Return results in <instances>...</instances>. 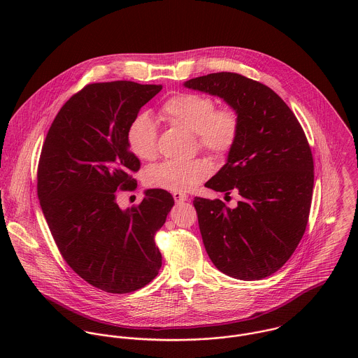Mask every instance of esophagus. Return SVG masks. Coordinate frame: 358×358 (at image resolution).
Here are the masks:
<instances>
[{
  "label": "esophagus",
  "mask_w": 358,
  "mask_h": 358,
  "mask_svg": "<svg viewBox=\"0 0 358 358\" xmlns=\"http://www.w3.org/2000/svg\"><path fill=\"white\" fill-rule=\"evenodd\" d=\"M173 199H175V201L179 204V203H183V201H186L189 197H187V194H185V193H182V192H175L173 194Z\"/></svg>",
  "instance_id": "1"
}]
</instances>
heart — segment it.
Instances as JSON below:
<instances>
[{"label": "heart", "mask_w": 358, "mask_h": 358, "mask_svg": "<svg viewBox=\"0 0 358 358\" xmlns=\"http://www.w3.org/2000/svg\"><path fill=\"white\" fill-rule=\"evenodd\" d=\"M162 117L196 134L200 146L209 153L224 155L234 146L240 132V117L231 107L216 108L212 98L200 94H178L162 104ZM157 125L149 113H138L128 125L127 143L138 159L152 161L157 155ZM205 158L165 161L146 171L145 182L154 189L189 192L209 176Z\"/></svg>", "instance_id": "b5f03b06"}]
</instances>
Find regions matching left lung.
<instances>
[{
    "label": "left lung",
    "instance_id": "left-lung-1",
    "mask_svg": "<svg viewBox=\"0 0 358 358\" xmlns=\"http://www.w3.org/2000/svg\"><path fill=\"white\" fill-rule=\"evenodd\" d=\"M217 96L240 117L238 138L226 164L205 186L237 192L229 208L196 197L206 254L217 270L238 280L271 275L291 257L306 230L314 165L295 114L273 90L236 73H212L183 84Z\"/></svg>",
    "mask_w": 358,
    "mask_h": 358
}]
</instances>
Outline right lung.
<instances>
[{
    "label": "right lung",
    "instance_id": "right-lung-1",
    "mask_svg": "<svg viewBox=\"0 0 358 358\" xmlns=\"http://www.w3.org/2000/svg\"><path fill=\"white\" fill-rule=\"evenodd\" d=\"M162 85L113 81L87 85L52 122L38 164L37 193L52 237L67 264L91 285L128 294L143 288L162 263L154 234L175 204L149 189L121 209L117 190L135 187L141 168L127 129Z\"/></svg>",
    "mask_w": 358,
    "mask_h": 358
}]
</instances>
